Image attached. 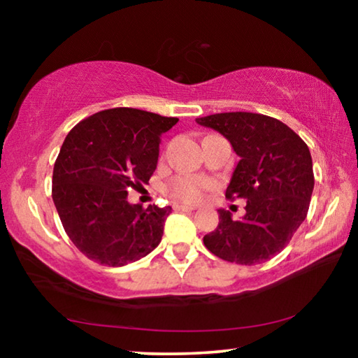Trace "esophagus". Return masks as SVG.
Instances as JSON below:
<instances>
[{
    "instance_id": "esophagus-1",
    "label": "esophagus",
    "mask_w": 358,
    "mask_h": 358,
    "mask_svg": "<svg viewBox=\"0 0 358 358\" xmlns=\"http://www.w3.org/2000/svg\"><path fill=\"white\" fill-rule=\"evenodd\" d=\"M173 208L176 212H192V207H189V205H182V203H174Z\"/></svg>"
}]
</instances>
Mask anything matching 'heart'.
<instances>
[{"mask_svg": "<svg viewBox=\"0 0 358 358\" xmlns=\"http://www.w3.org/2000/svg\"><path fill=\"white\" fill-rule=\"evenodd\" d=\"M207 180L200 178H190V176H179L173 179L168 185V194L176 200L180 202L195 203L200 202L203 197L205 190L208 189Z\"/></svg>", "mask_w": 358, "mask_h": 358, "instance_id": "b5f03b06", "label": "heart"}]
</instances>
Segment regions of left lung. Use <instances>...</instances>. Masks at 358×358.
Returning a JSON list of instances; mask_svg holds the SVG:
<instances>
[{
    "label": "left lung",
    "mask_w": 358,
    "mask_h": 358,
    "mask_svg": "<svg viewBox=\"0 0 358 358\" xmlns=\"http://www.w3.org/2000/svg\"><path fill=\"white\" fill-rule=\"evenodd\" d=\"M222 134L239 161L227 197L246 199V213L220 208V223L203 244L223 261L254 266L272 259L305 222L315 187L311 153L283 122L252 112H224L195 119Z\"/></svg>",
    "instance_id": "8db88e82"
}]
</instances>
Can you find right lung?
Returning <instances> with one entry per match:
<instances>
[{
  "label": "right lung",
  "mask_w": 358,
  "mask_h": 358,
  "mask_svg": "<svg viewBox=\"0 0 358 358\" xmlns=\"http://www.w3.org/2000/svg\"><path fill=\"white\" fill-rule=\"evenodd\" d=\"M176 117L130 107L101 110L80 122L53 166L52 199L73 244L102 266L122 267L161 243L171 207L129 203V189L148 182L159 136Z\"/></svg>",
  "instance_id": "right-lung-1"
}]
</instances>
